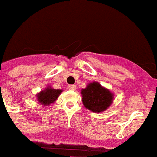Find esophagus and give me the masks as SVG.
<instances>
[{
  "mask_svg": "<svg viewBox=\"0 0 157 157\" xmlns=\"http://www.w3.org/2000/svg\"><path fill=\"white\" fill-rule=\"evenodd\" d=\"M68 88H69L70 90H75L76 89V86L75 85H69Z\"/></svg>",
  "mask_w": 157,
  "mask_h": 157,
  "instance_id": "34e87169",
  "label": "esophagus"
}]
</instances>
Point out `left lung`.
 <instances>
[{"mask_svg": "<svg viewBox=\"0 0 157 157\" xmlns=\"http://www.w3.org/2000/svg\"><path fill=\"white\" fill-rule=\"evenodd\" d=\"M82 103L85 107L94 112L105 111L112 103L113 94L99 82H94L88 84L81 91Z\"/></svg>", "mask_w": 157, "mask_h": 157, "instance_id": "obj_1", "label": "left lung"}]
</instances>
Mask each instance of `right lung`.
Listing matches in <instances>:
<instances>
[{
	"instance_id": "right-lung-1",
	"label": "right lung",
	"mask_w": 157,
	"mask_h": 157,
	"mask_svg": "<svg viewBox=\"0 0 157 157\" xmlns=\"http://www.w3.org/2000/svg\"><path fill=\"white\" fill-rule=\"evenodd\" d=\"M62 91H63L62 90H56L51 87H47L37 94V100L40 103H42L44 106L50 105V103H53L56 100Z\"/></svg>"
}]
</instances>
